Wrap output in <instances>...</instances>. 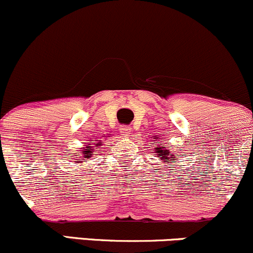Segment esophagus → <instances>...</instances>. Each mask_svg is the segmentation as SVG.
<instances>
[{"label": "esophagus", "instance_id": "obj_1", "mask_svg": "<svg viewBox=\"0 0 253 253\" xmlns=\"http://www.w3.org/2000/svg\"><path fill=\"white\" fill-rule=\"evenodd\" d=\"M120 133H121L122 137H125V138L129 137V134H131V127L121 126L120 127Z\"/></svg>", "mask_w": 253, "mask_h": 253}]
</instances>
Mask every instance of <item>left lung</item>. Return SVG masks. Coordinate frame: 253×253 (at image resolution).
<instances>
[{"mask_svg":"<svg viewBox=\"0 0 253 253\" xmlns=\"http://www.w3.org/2000/svg\"><path fill=\"white\" fill-rule=\"evenodd\" d=\"M152 138H154V139H156V141L160 140V137H157V135L156 137H152ZM154 150H155V154L157 155V157L160 158L163 163H175L176 162L175 156H174L173 152L168 149L167 145L162 144L161 141H160V144H157L156 148H155Z\"/></svg>","mask_w":253,"mask_h":253,"instance_id":"1","label":"left lung"}]
</instances>
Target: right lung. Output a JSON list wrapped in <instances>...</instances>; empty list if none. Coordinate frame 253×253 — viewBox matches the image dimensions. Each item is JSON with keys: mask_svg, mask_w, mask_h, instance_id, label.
I'll return each instance as SVG.
<instances>
[{"mask_svg": "<svg viewBox=\"0 0 253 253\" xmlns=\"http://www.w3.org/2000/svg\"><path fill=\"white\" fill-rule=\"evenodd\" d=\"M88 143H90V144H87L86 146H83V149L80 150V154L74 155V156H76V158H77V160H76L77 163L82 162V161H79V158H83V160H87V158L92 157L93 152H95L97 149H99L102 145H103V144H102L103 141H102V140L90 139V140H88Z\"/></svg>", "mask_w": 253, "mask_h": 253, "instance_id": "right-lung-1", "label": "right lung"}]
</instances>
